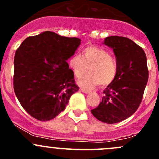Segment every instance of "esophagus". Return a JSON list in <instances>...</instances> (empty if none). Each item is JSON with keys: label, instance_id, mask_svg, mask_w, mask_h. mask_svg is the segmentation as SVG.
Here are the masks:
<instances>
[{"label": "esophagus", "instance_id": "1", "mask_svg": "<svg viewBox=\"0 0 159 159\" xmlns=\"http://www.w3.org/2000/svg\"><path fill=\"white\" fill-rule=\"evenodd\" d=\"M81 91H82L83 93H85V94H89V93L91 92V91H89V90H87V89H81Z\"/></svg>", "mask_w": 159, "mask_h": 159}]
</instances>
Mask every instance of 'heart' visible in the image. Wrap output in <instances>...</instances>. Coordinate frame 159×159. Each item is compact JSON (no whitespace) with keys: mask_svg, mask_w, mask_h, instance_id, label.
I'll use <instances>...</instances> for the list:
<instances>
[{"mask_svg":"<svg viewBox=\"0 0 159 159\" xmlns=\"http://www.w3.org/2000/svg\"><path fill=\"white\" fill-rule=\"evenodd\" d=\"M68 64L77 78L84 76L89 69V75L78 81V84L84 88L94 87L99 84L103 87L108 85L115 80L118 72L116 60L111 57L108 51L97 47L86 48L82 56L74 54L70 57Z\"/></svg>","mask_w":159,"mask_h":159,"instance_id":"b5f03b06","label":"heart"}]
</instances>
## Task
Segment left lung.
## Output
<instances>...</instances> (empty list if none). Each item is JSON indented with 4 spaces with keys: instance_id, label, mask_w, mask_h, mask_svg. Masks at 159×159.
<instances>
[{
    "instance_id": "obj_1",
    "label": "left lung",
    "mask_w": 159,
    "mask_h": 159,
    "mask_svg": "<svg viewBox=\"0 0 159 159\" xmlns=\"http://www.w3.org/2000/svg\"><path fill=\"white\" fill-rule=\"evenodd\" d=\"M104 44L113 49L118 64L115 80L103 91L98 106L91 111L99 121L107 124L127 119L142 102L148 79L144 50L128 38L111 36Z\"/></svg>"
}]
</instances>
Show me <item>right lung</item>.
<instances>
[{
	"instance_id": "right-lung-1",
	"label": "right lung",
	"mask_w": 159,
	"mask_h": 159,
	"mask_svg": "<svg viewBox=\"0 0 159 159\" xmlns=\"http://www.w3.org/2000/svg\"><path fill=\"white\" fill-rule=\"evenodd\" d=\"M81 39L44 31L27 38L14 61V89L24 109L33 118L49 121L66 108L78 91L67 61Z\"/></svg>"
}]
</instances>
